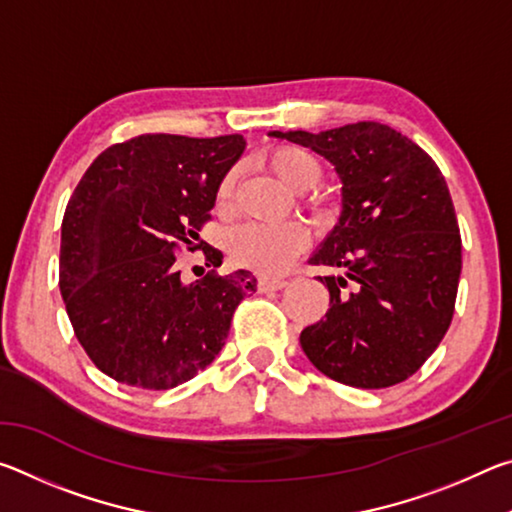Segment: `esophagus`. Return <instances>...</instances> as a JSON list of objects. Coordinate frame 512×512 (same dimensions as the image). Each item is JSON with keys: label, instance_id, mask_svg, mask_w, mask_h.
<instances>
[{"label": "esophagus", "instance_id": "obj_1", "mask_svg": "<svg viewBox=\"0 0 512 512\" xmlns=\"http://www.w3.org/2000/svg\"><path fill=\"white\" fill-rule=\"evenodd\" d=\"M284 287H287V282H284V280H268V277H259V280H257V291L259 293L280 291Z\"/></svg>", "mask_w": 512, "mask_h": 512}]
</instances>
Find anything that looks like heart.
<instances>
[{"instance_id": "b5f03b06", "label": "heart", "mask_w": 512, "mask_h": 512, "mask_svg": "<svg viewBox=\"0 0 512 512\" xmlns=\"http://www.w3.org/2000/svg\"><path fill=\"white\" fill-rule=\"evenodd\" d=\"M268 169L280 183L291 189V192H307L314 187L323 169L320 162L309 151L300 146H275L266 155ZM235 189V173H228L216 189V205L225 207L232 198ZM309 207H320L323 198L318 194H307ZM228 253L237 266L250 268L259 275H280L287 271L291 259L296 257L302 246H305V232L296 223H280V225H239L228 235Z\"/></svg>"}]
</instances>
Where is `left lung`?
Returning a JSON list of instances; mask_svg holds the SVG:
<instances>
[{
	"instance_id": "left-lung-1",
	"label": "left lung",
	"mask_w": 512,
	"mask_h": 512,
	"mask_svg": "<svg viewBox=\"0 0 512 512\" xmlns=\"http://www.w3.org/2000/svg\"><path fill=\"white\" fill-rule=\"evenodd\" d=\"M334 164L343 210L309 264L329 309L300 345L329 379L386 388L409 379L443 341L461 277V235L443 173L395 128L359 121L332 131L268 133Z\"/></svg>"
}]
</instances>
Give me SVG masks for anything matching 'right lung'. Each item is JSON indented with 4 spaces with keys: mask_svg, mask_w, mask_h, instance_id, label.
I'll return each instance as SVG.
<instances>
[{
    "mask_svg": "<svg viewBox=\"0 0 512 512\" xmlns=\"http://www.w3.org/2000/svg\"><path fill=\"white\" fill-rule=\"evenodd\" d=\"M241 135H140L112 144L85 171L63 216L60 293L94 366L119 384L167 391L216 359L232 314L257 280L214 266L180 280L176 253L196 244ZM207 264V266H210Z\"/></svg>",
    "mask_w": 512,
    "mask_h": 512,
    "instance_id": "right-lung-1",
    "label": "right lung"
}]
</instances>
